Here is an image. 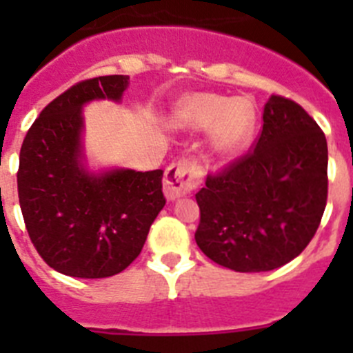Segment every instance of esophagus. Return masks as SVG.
I'll use <instances>...</instances> for the list:
<instances>
[{"label": "esophagus", "instance_id": "esophagus-1", "mask_svg": "<svg viewBox=\"0 0 353 353\" xmlns=\"http://www.w3.org/2000/svg\"><path fill=\"white\" fill-rule=\"evenodd\" d=\"M203 179V170L192 159H179L171 162L164 173V194L168 199H176L196 189Z\"/></svg>", "mask_w": 353, "mask_h": 353}]
</instances>
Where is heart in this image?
<instances>
[{
	"label": "heart",
	"mask_w": 353,
	"mask_h": 353,
	"mask_svg": "<svg viewBox=\"0 0 353 353\" xmlns=\"http://www.w3.org/2000/svg\"><path fill=\"white\" fill-rule=\"evenodd\" d=\"M182 125L196 130L212 129V145L219 154H235L251 139L256 109L249 99L198 93L187 97L179 108Z\"/></svg>",
	"instance_id": "obj_1"
}]
</instances>
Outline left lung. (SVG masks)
<instances>
[{"label": "left lung", "instance_id": "left-lung-1", "mask_svg": "<svg viewBox=\"0 0 353 353\" xmlns=\"http://www.w3.org/2000/svg\"><path fill=\"white\" fill-rule=\"evenodd\" d=\"M327 139L297 102L272 95L254 150L196 192V244L235 272H267L297 258L327 205Z\"/></svg>", "mask_w": 353, "mask_h": 353}]
</instances>
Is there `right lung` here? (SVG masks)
<instances>
[{
    "label": "right lung",
    "instance_id": "1",
    "mask_svg": "<svg viewBox=\"0 0 353 353\" xmlns=\"http://www.w3.org/2000/svg\"><path fill=\"white\" fill-rule=\"evenodd\" d=\"M129 76L81 81L33 121L21 146L19 203L42 260L72 277L99 279L139 256L150 226L166 205L162 170L88 173L83 166V105L120 101Z\"/></svg>",
    "mask_w": 353,
    "mask_h": 353
}]
</instances>
